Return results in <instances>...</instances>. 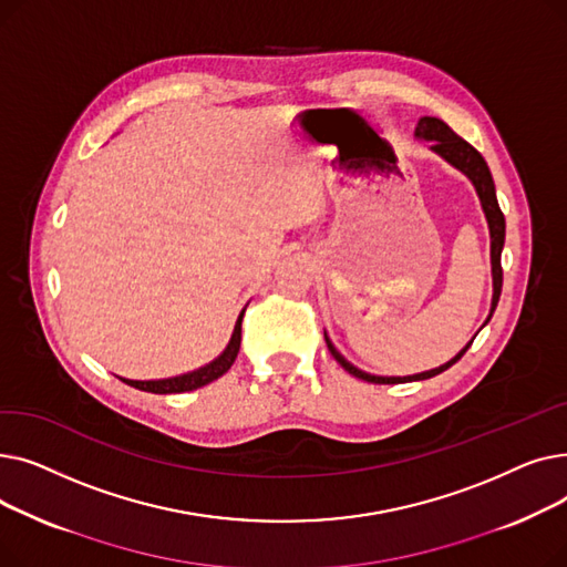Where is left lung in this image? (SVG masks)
<instances>
[{"label": "left lung", "instance_id": "8db88e82", "mask_svg": "<svg viewBox=\"0 0 567 567\" xmlns=\"http://www.w3.org/2000/svg\"><path fill=\"white\" fill-rule=\"evenodd\" d=\"M415 137L421 140H427L432 142V152L439 154L443 161H449L453 167H457L460 172H464L471 184L475 188V193H478L481 197V204H483V212H485V218H487V225H489V238H492V282H494V293H492V310H489V317L487 321L492 319L494 310H496V303H498V296H501V287H503V268H501V250H503V244H505V218L501 214L498 208V199H496V188H494V182H492V172L485 163V158L475 152V148L462 140L460 135L453 133V128L449 124H443L441 118L436 116H423L419 126H415ZM485 321V323H487ZM483 323V326H485ZM326 338V344H329V351L333 353V359L353 377H359L363 381H370V383H402V381H423V379H430V377H436L441 374L443 370H449L451 365H455L462 355L466 353V349L471 347V342L455 355V359H451L449 363H443L441 368H434V370H427V372H421V374H411V377H377V374H368L363 370H359L355 365H351L344 355L333 347V342L329 340V336L323 333Z\"/></svg>", "mask_w": 567, "mask_h": 567}]
</instances>
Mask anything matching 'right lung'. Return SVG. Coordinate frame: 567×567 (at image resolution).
<instances>
[{
	"instance_id": "1",
	"label": "right lung",
	"mask_w": 567,
	"mask_h": 567,
	"mask_svg": "<svg viewBox=\"0 0 567 567\" xmlns=\"http://www.w3.org/2000/svg\"><path fill=\"white\" fill-rule=\"evenodd\" d=\"M246 312V310H244ZM244 312L238 315L236 319V326H234V333H231V340L229 344L225 347V351L218 355L216 361H212L208 365L199 368V370H193L188 374H182V377H169V379H156V381H133V379H122L124 383L133 385V389L137 391H144V393H156V395H169V393H186V391H195V389H202V385L216 381L218 377H223L231 363L236 361L238 355V347H241V321H244Z\"/></svg>"
}]
</instances>
